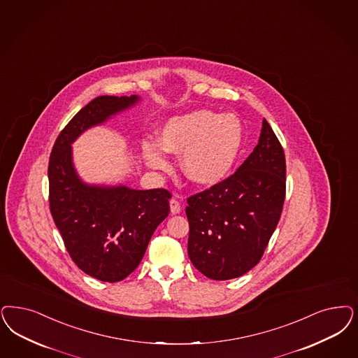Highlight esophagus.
I'll list each match as a JSON object with an SVG mask.
<instances>
[{"label":"esophagus","mask_w":358,"mask_h":358,"mask_svg":"<svg viewBox=\"0 0 358 358\" xmlns=\"http://www.w3.org/2000/svg\"><path fill=\"white\" fill-rule=\"evenodd\" d=\"M169 203H171V211H172L173 214H178V213L182 210V206H181L180 201L176 199V198H172Z\"/></svg>","instance_id":"obj_1"}]
</instances>
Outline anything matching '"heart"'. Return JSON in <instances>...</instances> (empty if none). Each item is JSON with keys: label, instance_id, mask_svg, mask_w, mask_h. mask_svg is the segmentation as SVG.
Segmentation results:
<instances>
[{"label": "heart", "instance_id": "obj_1", "mask_svg": "<svg viewBox=\"0 0 358 358\" xmlns=\"http://www.w3.org/2000/svg\"><path fill=\"white\" fill-rule=\"evenodd\" d=\"M242 144V127L234 115L199 110L173 117L159 132V143L144 141L149 166L168 171L165 152L181 155V169L197 185H214L230 172Z\"/></svg>", "mask_w": 358, "mask_h": 358}]
</instances>
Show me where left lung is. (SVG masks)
I'll return each instance as SVG.
<instances>
[{
  "label": "left lung",
  "instance_id": "obj_1",
  "mask_svg": "<svg viewBox=\"0 0 358 358\" xmlns=\"http://www.w3.org/2000/svg\"><path fill=\"white\" fill-rule=\"evenodd\" d=\"M285 198V157L270 124L236 172L187 198V254L213 280L239 278L255 267L270 242Z\"/></svg>",
  "mask_w": 358,
  "mask_h": 358
}]
</instances>
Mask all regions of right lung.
I'll return each mask as SVG.
<instances>
[{"label":"right lung","mask_w":358,"mask_h":358,"mask_svg":"<svg viewBox=\"0 0 358 358\" xmlns=\"http://www.w3.org/2000/svg\"><path fill=\"white\" fill-rule=\"evenodd\" d=\"M136 101V95L91 100L63 128L50 155V211L64 247L82 271L108 283L135 271L150 236L169 214L172 194L166 189L83 184L73 165L71 143Z\"/></svg>","instance_id":"right-lung-1"}]
</instances>
